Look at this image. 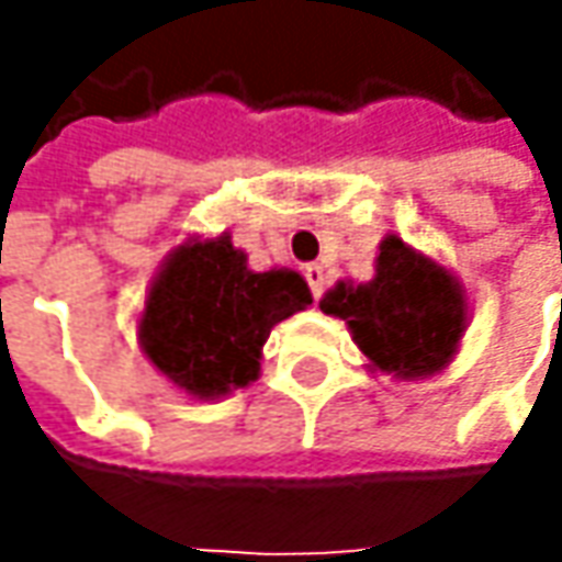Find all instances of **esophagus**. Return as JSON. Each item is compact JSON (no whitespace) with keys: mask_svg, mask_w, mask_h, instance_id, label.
Segmentation results:
<instances>
[{"mask_svg":"<svg viewBox=\"0 0 562 562\" xmlns=\"http://www.w3.org/2000/svg\"><path fill=\"white\" fill-rule=\"evenodd\" d=\"M303 274H306V281H310V291H313V296L318 300V296H322V291H325V281H328L325 269L313 262V266H306V269H303Z\"/></svg>","mask_w":562,"mask_h":562,"instance_id":"obj_1","label":"esophagus"}]
</instances>
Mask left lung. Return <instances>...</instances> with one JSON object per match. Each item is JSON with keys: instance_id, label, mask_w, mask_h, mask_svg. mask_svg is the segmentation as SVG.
Wrapping results in <instances>:
<instances>
[{"instance_id": "obj_1", "label": "left lung", "mask_w": 562, "mask_h": 562, "mask_svg": "<svg viewBox=\"0 0 562 562\" xmlns=\"http://www.w3.org/2000/svg\"><path fill=\"white\" fill-rule=\"evenodd\" d=\"M322 313L344 318L372 372L416 381L443 372L469 325L463 284L403 237L387 234L366 284L337 281Z\"/></svg>"}]
</instances>
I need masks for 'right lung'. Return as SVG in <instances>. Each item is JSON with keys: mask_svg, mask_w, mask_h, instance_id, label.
<instances>
[{"mask_svg": "<svg viewBox=\"0 0 562 562\" xmlns=\"http://www.w3.org/2000/svg\"><path fill=\"white\" fill-rule=\"evenodd\" d=\"M310 303L303 274L252 271L231 234L187 237L149 284L137 340L187 397L218 400L259 378L271 328Z\"/></svg>", "mask_w": 562, "mask_h": 562, "instance_id": "right-lung-1", "label": "right lung"}]
</instances>
